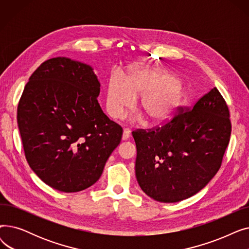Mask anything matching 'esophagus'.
Instances as JSON below:
<instances>
[{"instance_id": "34e87169", "label": "esophagus", "mask_w": 249, "mask_h": 249, "mask_svg": "<svg viewBox=\"0 0 249 249\" xmlns=\"http://www.w3.org/2000/svg\"><path fill=\"white\" fill-rule=\"evenodd\" d=\"M129 137H130V130L127 129V128H125V129L123 130L122 139H123V140H127Z\"/></svg>"}]
</instances>
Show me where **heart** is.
<instances>
[{
  "label": "heart",
  "mask_w": 249,
  "mask_h": 249,
  "mask_svg": "<svg viewBox=\"0 0 249 249\" xmlns=\"http://www.w3.org/2000/svg\"><path fill=\"white\" fill-rule=\"evenodd\" d=\"M140 96L138 107L153 123L167 120L184 98V89L177 77L164 70L141 68L126 77H111L106 91L108 114L119 119L133 107L136 97Z\"/></svg>",
  "instance_id": "b5f03b06"
}]
</instances>
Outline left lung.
I'll list each match as a JSON object with an SVG mask.
<instances>
[{
    "mask_svg": "<svg viewBox=\"0 0 249 249\" xmlns=\"http://www.w3.org/2000/svg\"><path fill=\"white\" fill-rule=\"evenodd\" d=\"M132 135L140 188L155 201L176 203L197 194L219 171L231 135L230 113L213 88L160 126Z\"/></svg>",
    "mask_w": 249,
    "mask_h": 249,
    "instance_id": "8db88e82",
    "label": "left lung"
}]
</instances>
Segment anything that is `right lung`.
Returning <instances> with one entry per match:
<instances>
[{"mask_svg": "<svg viewBox=\"0 0 249 249\" xmlns=\"http://www.w3.org/2000/svg\"><path fill=\"white\" fill-rule=\"evenodd\" d=\"M89 65L67 57L44 61L20 98L17 121L25 158L46 185L83 191L100 178L123 129L102 111Z\"/></svg>", "mask_w": 249, "mask_h": 249, "instance_id": "obj_1", "label": "right lung"}]
</instances>
